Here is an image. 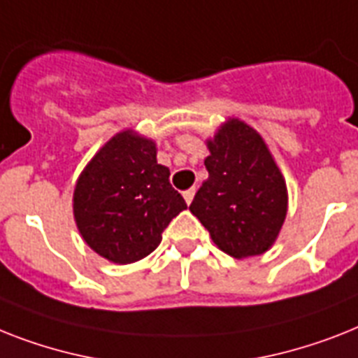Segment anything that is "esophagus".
I'll return each mask as SVG.
<instances>
[{
  "instance_id": "1",
  "label": "esophagus",
  "mask_w": 358,
  "mask_h": 358,
  "mask_svg": "<svg viewBox=\"0 0 358 358\" xmlns=\"http://www.w3.org/2000/svg\"><path fill=\"white\" fill-rule=\"evenodd\" d=\"M194 193H196V189H194V187H191V189H187V191H184V199H185V202H187V204H191V202H193Z\"/></svg>"
}]
</instances>
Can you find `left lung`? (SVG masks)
<instances>
[{
	"instance_id": "8db88e82",
	"label": "left lung",
	"mask_w": 358,
	"mask_h": 358,
	"mask_svg": "<svg viewBox=\"0 0 358 358\" xmlns=\"http://www.w3.org/2000/svg\"><path fill=\"white\" fill-rule=\"evenodd\" d=\"M204 159L208 180L189 206L222 252L243 259L274 245L287 215V185L263 138L229 119Z\"/></svg>"
}]
</instances>
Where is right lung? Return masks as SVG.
<instances>
[{
  "mask_svg": "<svg viewBox=\"0 0 358 358\" xmlns=\"http://www.w3.org/2000/svg\"><path fill=\"white\" fill-rule=\"evenodd\" d=\"M156 162V145L132 130L113 136L83 171L73 194L86 245L112 263L147 257L171 220L187 208Z\"/></svg>",
  "mask_w": 358,
  "mask_h": 358,
  "instance_id": "obj_1",
  "label": "right lung"
}]
</instances>
